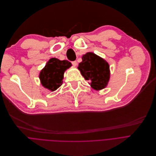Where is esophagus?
I'll return each instance as SVG.
<instances>
[{
    "mask_svg": "<svg viewBox=\"0 0 156 156\" xmlns=\"http://www.w3.org/2000/svg\"><path fill=\"white\" fill-rule=\"evenodd\" d=\"M71 63H72V65H73L74 66H76V65H77V61H72Z\"/></svg>",
    "mask_w": 156,
    "mask_h": 156,
    "instance_id": "obj_1",
    "label": "esophagus"
}]
</instances>
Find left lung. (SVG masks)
I'll return each instance as SVG.
<instances>
[{"mask_svg":"<svg viewBox=\"0 0 156 156\" xmlns=\"http://www.w3.org/2000/svg\"><path fill=\"white\" fill-rule=\"evenodd\" d=\"M78 69L94 89L101 90L106 87L110 76L109 66L103 58L93 53H87L82 56Z\"/></svg>","mask_w":156,"mask_h":156,"instance_id":"8db88e82","label":"left lung"}]
</instances>
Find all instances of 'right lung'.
Masks as SVG:
<instances>
[{
	"label": "right lung",
	"instance_id": "add662e5",
	"mask_svg": "<svg viewBox=\"0 0 156 156\" xmlns=\"http://www.w3.org/2000/svg\"><path fill=\"white\" fill-rule=\"evenodd\" d=\"M67 60L60 61L57 58H51L41 71L39 76L42 85L51 91H55L63 82L65 71L71 66Z\"/></svg>",
	"mask_w": 156,
	"mask_h": 156
}]
</instances>
